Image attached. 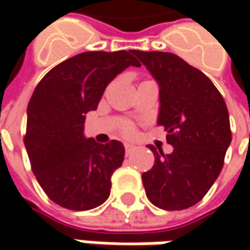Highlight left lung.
<instances>
[{"label": "left lung", "mask_w": 250, "mask_h": 250, "mask_svg": "<svg viewBox=\"0 0 250 250\" xmlns=\"http://www.w3.org/2000/svg\"><path fill=\"white\" fill-rule=\"evenodd\" d=\"M125 51H87L58 63L34 89L27 105L24 146L45 195L84 211L103 205L122 166L118 140L84 136V118L97 110L107 84L124 68Z\"/></svg>", "instance_id": "1"}]
</instances>
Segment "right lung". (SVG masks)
I'll use <instances>...</instances> for the list:
<instances>
[{
  "mask_svg": "<svg viewBox=\"0 0 250 250\" xmlns=\"http://www.w3.org/2000/svg\"><path fill=\"white\" fill-rule=\"evenodd\" d=\"M160 86L159 125L166 151L151 147L154 166L142 175L146 195L163 210H184L200 202L218 177L231 143L226 101L205 73L169 53L145 61Z\"/></svg>",
  "mask_w": 250,
  "mask_h": 250,
  "instance_id": "obj_1",
  "label": "right lung"
}]
</instances>
